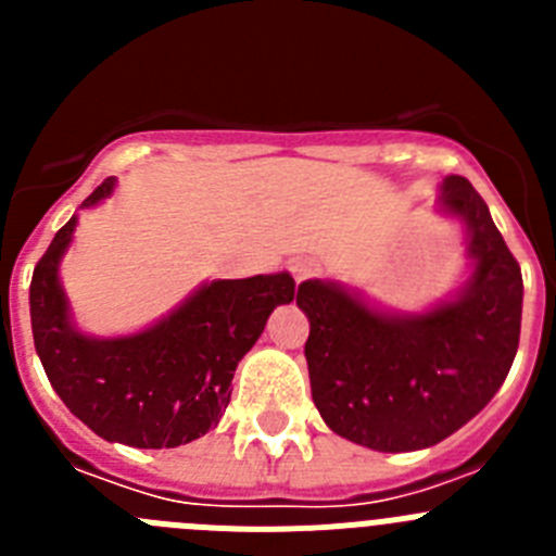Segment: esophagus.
<instances>
[{
    "label": "esophagus",
    "mask_w": 556,
    "mask_h": 556,
    "mask_svg": "<svg viewBox=\"0 0 556 556\" xmlns=\"http://www.w3.org/2000/svg\"><path fill=\"white\" fill-rule=\"evenodd\" d=\"M292 275L294 281H308V278H314V275L320 273V264H317V258H308V255H301V258H294L292 262Z\"/></svg>",
    "instance_id": "obj_1"
}]
</instances>
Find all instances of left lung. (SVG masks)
<instances>
[{
    "instance_id": "obj_1",
    "label": "left lung",
    "mask_w": 556,
    "mask_h": 556,
    "mask_svg": "<svg viewBox=\"0 0 556 556\" xmlns=\"http://www.w3.org/2000/svg\"><path fill=\"white\" fill-rule=\"evenodd\" d=\"M440 205L468 228L473 275L424 314H384L331 281H303L314 406L339 437L384 454L443 443L490 404L520 339L523 278L470 180L448 175Z\"/></svg>"
}]
</instances>
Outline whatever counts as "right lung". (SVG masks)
<instances>
[{"instance_id":"obj_1","label":"right lung","mask_w":556,"mask_h":556,"mask_svg":"<svg viewBox=\"0 0 556 556\" xmlns=\"http://www.w3.org/2000/svg\"><path fill=\"white\" fill-rule=\"evenodd\" d=\"M105 178L86 200H105ZM77 217L55 233L29 283L36 351L63 404L108 443L178 448L219 424L236 365L262 337L275 306L292 303L289 273L211 281L169 317L130 337L97 339L72 326L58 264Z\"/></svg>"}]
</instances>
